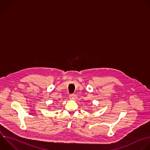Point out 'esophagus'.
Returning <instances> with one entry per match:
<instances>
[{"mask_svg":"<svg viewBox=\"0 0 150 150\" xmlns=\"http://www.w3.org/2000/svg\"><path fill=\"white\" fill-rule=\"evenodd\" d=\"M75 98V95H74L71 94V95H69V99H71V100H74Z\"/></svg>","mask_w":150,"mask_h":150,"instance_id":"esophagus-1","label":"esophagus"}]
</instances>
